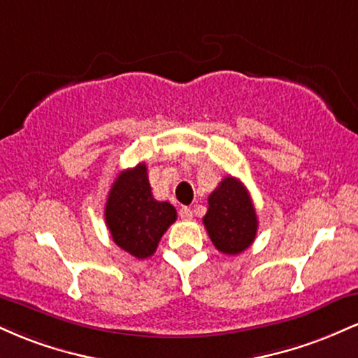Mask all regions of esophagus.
I'll list each match as a JSON object with an SVG mask.
<instances>
[{
    "instance_id": "34e87169",
    "label": "esophagus",
    "mask_w": 358,
    "mask_h": 358,
    "mask_svg": "<svg viewBox=\"0 0 358 358\" xmlns=\"http://www.w3.org/2000/svg\"><path fill=\"white\" fill-rule=\"evenodd\" d=\"M178 215H180V219H183V220H192L193 219V212H192L190 207H182V208H180Z\"/></svg>"
}]
</instances>
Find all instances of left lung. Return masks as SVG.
<instances>
[{
  "label": "left lung",
  "instance_id": "obj_1",
  "mask_svg": "<svg viewBox=\"0 0 358 358\" xmlns=\"http://www.w3.org/2000/svg\"><path fill=\"white\" fill-rule=\"evenodd\" d=\"M212 244L220 252L236 256L252 244L257 234V215L248 188L234 176H225L208 195L203 217Z\"/></svg>",
  "mask_w": 358,
  "mask_h": 358
}]
</instances>
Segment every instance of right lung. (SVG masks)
Segmentation results:
<instances>
[{
	"label": "right lung",
	"instance_id": "add662e5",
	"mask_svg": "<svg viewBox=\"0 0 358 358\" xmlns=\"http://www.w3.org/2000/svg\"><path fill=\"white\" fill-rule=\"evenodd\" d=\"M106 224L113 241L138 259L153 256L163 234L176 220L171 203L158 202L151 193L145 163L121 171L106 202Z\"/></svg>",
	"mask_w": 358,
	"mask_h": 358
}]
</instances>
